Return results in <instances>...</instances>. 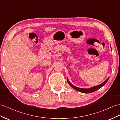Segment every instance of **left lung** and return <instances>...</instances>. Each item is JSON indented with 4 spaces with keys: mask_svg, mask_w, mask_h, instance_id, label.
<instances>
[{
    "mask_svg": "<svg viewBox=\"0 0 120 120\" xmlns=\"http://www.w3.org/2000/svg\"><path fill=\"white\" fill-rule=\"evenodd\" d=\"M109 79V77L107 78L106 80L104 81V82H103L102 83H101V84L96 86H94L93 87H91L90 88H88V89H85V88H79L73 85L71 82H70L69 81V79H68V78H67V81L68 82V84L71 86L72 88L74 89L75 90L78 91L80 92H82V93H92V92H95V91H96L98 89H99L100 88H101L102 87H103V86L105 85V84L106 83V82L108 81Z\"/></svg>",
    "mask_w": 120,
    "mask_h": 120,
    "instance_id": "8db88e82",
    "label": "left lung"
}]
</instances>
